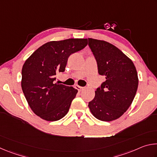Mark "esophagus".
Listing matches in <instances>:
<instances>
[{"mask_svg": "<svg viewBox=\"0 0 157 157\" xmlns=\"http://www.w3.org/2000/svg\"><path fill=\"white\" fill-rule=\"evenodd\" d=\"M75 87H76V89H78V91H82V90L84 89V87H82V86H78V85H76V86H75Z\"/></svg>", "mask_w": 157, "mask_h": 157, "instance_id": "1", "label": "esophagus"}]
</instances>
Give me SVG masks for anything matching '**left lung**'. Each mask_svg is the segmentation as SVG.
Instances as JSON below:
<instances>
[{
	"mask_svg": "<svg viewBox=\"0 0 157 157\" xmlns=\"http://www.w3.org/2000/svg\"><path fill=\"white\" fill-rule=\"evenodd\" d=\"M88 41L96 60L98 73L106 79L95 91L89 107L98 120H116L128 109L136 95L139 84L136 67L113 45L91 38Z\"/></svg>",
	"mask_w": 157,
	"mask_h": 157,
	"instance_id": "1",
	"label": "left lung"
}]
</instances>
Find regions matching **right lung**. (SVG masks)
Returning a JSON list of instances; mask_svg holds the SVG:
<instances>
[{
    "instance_id": "1",
    "label": "right lung",
    "mask_w": 157,
    "mask_h": 157,
    "mask_svg": "<svg viewBox=\"0 0 157 157\" xmlns=\"http://www.w3.org/2000/svg\"><path fill=\"white\" fill-rule=\"evenodd\" d=\"M87 39L50 41L35 50L22 68L21 87L33 112L44 120L56 121L67 114L78 90L55 84L63 72L69 56L83 49Z\"/></svg>"
}]
</instances>
